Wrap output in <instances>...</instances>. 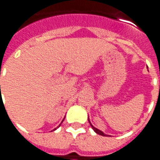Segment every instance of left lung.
Segmentation results:
<instances>
[{"label": "left lung", "instance_id": "obj_1", "mask_svg": "<svg viewBox=\"0 0 160 160\" xmlns=\"http://www.w3.org/2000/svg\"><path fill=\"white\" fill-rule=\"evenodd\" d=\"M88 121H89V119H88ZM89 123H90V121H89ZM90 126L92 127V128L94 129V131H95V132H96L97 134H98V135H102V136H106V135H105V134H103V132H102L101 130H99V129H97V128H96L95 127H93L91 123H90Z\"/></svg>", "mask_w": 160, "mask_h": 160}]
</instances>
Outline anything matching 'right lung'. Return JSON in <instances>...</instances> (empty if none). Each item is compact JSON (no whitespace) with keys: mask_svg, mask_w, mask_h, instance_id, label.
<instances>
[{"mask_svg":"<svg viewBox=\"0 0 160 160\" xmlns=\"http://www.w3.org/2000/svg\"><path fill=\"white\" fill-rule=\"evenodd\" d=\"M55 129H56V128H55Z\"/></svg>","mask_w":160,"mask_h":160,"instance_id":"add662e5","label":"right lung"}]
</instances>
